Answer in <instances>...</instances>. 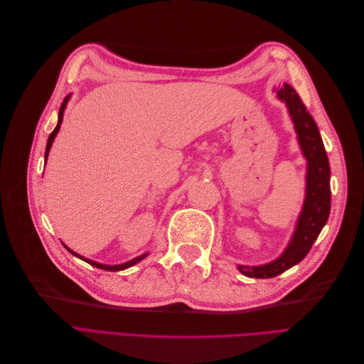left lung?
Returning a JSON list of instances; mask_svg holds the SVG:
<instances>
[{"label": "left lung", "mask_w": 364, "mask_h": 364, "mask_svg": "<svg viewBox=\"0 0 364 364\" xmlns=\"http://www.w3.org/2000/svg\"><path fill=\"white\" fill-rule=\"evenodd\" d=\"M277 94L279 100L289 107L302 155L306 159V188L302 213L297 218L294 234L282 255L262 266H238L240 272L246 277L259 279L278 277L294 264L301 262L321 234L331 209V188H329L331 170L316 121L289 83H284V87L277 91Z\"/></svg>", "instance_id": "8db88e82"}]
</instances>
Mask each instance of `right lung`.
<instances>
[{"label": "right lung", "mask_w": 364, "mask_h": 364, "mask_svg": "<svg viewBox=\"0 0 364 364\" xmlns=\"http://www.w3.org/2000/svg\"><path fill=\"white\" fill-rule=\"evenodd\" d=\"M68 98H70V95L65 98L63 100V103H62V106H60V109H59V121H58V126L54 127V130L51 132L50 134V136H48V141H47V149H46V162H47V158H48V153H50V149H51V144H53V141H54V138H56V135H58V132H59V129H60V124H62V119H63V112H65V107H67V103H68ZM65 246V245H63ZM65 249H67L70 253H73L74 257H77V258H80V259H83V261H86L87 264H91V266H94V267H97V269H103V270H109V272H118V270H124V269H127V267H132V266H135L136 262H139L141 259H144L146 257H147V253H142L141 257H136V258H134V259H130V261H127V262H124V264H118V266H106V264H100V262H95V261H92V259H87V258H83V257H80L79 253H75V252H73L70 247H67L65 246Z\"/></svg>", "instance_id": "right-lung-1"}]
</instances>
